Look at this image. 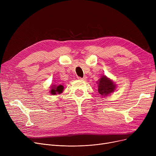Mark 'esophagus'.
I'll return each instance as SVG.
<instances>
[{"label": "esophagus", "mask_w": 156, "mask_h": 156, "mask_svg": "<svg viewBox=\"0 0 156 156\" xmlns=\"http://www.w3.org/2000/svg\"><path fill=\"white\" fill-rule=\"evenodd\" d=\"M78 79L80 80H86L87 77H83V78H80V77H78Z\"/></svg>", "instance_id": "34e87169"}]
</instances>
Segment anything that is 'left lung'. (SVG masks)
I'll list each match as a JSON object with an SVG mask.
<instances>
[{"instance_id": "left-lung-1", "label": "left lung", "mask_w": 156, "mask_h": 156, "mask_svg": "<svg viewBox=\"0 0 156 156\" xmlns=\"http://www.w3.org/2000/svg\"><path fill=\"white\" fill-rule=\"evenodd\" d=\"M97 82L98 84V93L104 97L112 93L116 87L112 80L106 76H102Z\"/></svg>"}]
</instances>
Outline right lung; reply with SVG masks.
Returning a JSON list of instances; mask_svg holds the SVG:
<instances>
[{
  "instance_id": "1",
  "label": "right lung",
  "mask_w": 156,
  "mask_h": 156,
  "mask_svg": "<svg viewBox=\"0 0 156 156\" xmlns=\"http://www.w3.org/2000/svg\"><path fill=\"white\" fill-rule=\"evenodd\" d=\"M51 87V90L50 92L52 95L61 94L63 92V90H64V87L61 85H53Z\"/></svg>"
}]
</instances>
